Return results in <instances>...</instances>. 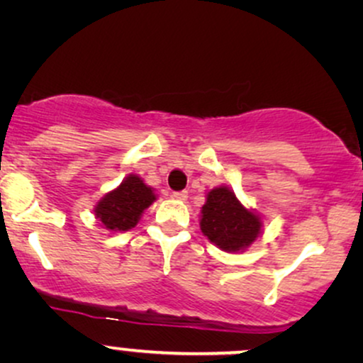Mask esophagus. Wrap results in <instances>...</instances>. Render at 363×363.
Instances as JSON below:
<instances>
[{"instance_id": "obj_1", "label": "esophagus", "mask_w": 363, "mask_h": 363, "mask_svg": "<svg viewBox=\"0 0 363 363\" xmlns=\"http://www.w3.org/2000/svg\"><path fill=\"white\" fill-rule=\"evenodd\" d=\"M172 199H177V201H186V199H187V191L172 192Z\"/></svg>"}]
</instances>
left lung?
Wrapping results in <instances>:
<instances>
[{
  "mask_svg": "<svg viewBox=\"0 0 363 363\" xmlns=\"http://www.w3.org/2000/svg\"><path fill=\"white\" fill-rule=\"evenodd\" d=\"M199 226L203 235L226 253H242L261 236L263 218L246 208L228 186H218L206 194Z\"/></svg>",
  "mask_w": 363,
  "mask_h": 363,
  "instance_id": "8db88e82",
  "label": "left lung"
}]
</instances>
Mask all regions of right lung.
Segmentation results:
<instances>
[{"label": "right lung", "mask_w": 363, "mask_h": 363, "mask_svg": "<svg viewBox=\"0 0 363 363\" xmlns=\"http://www.w3.org/2000/svg\"><path fill=\"white\" fill-rule=\"evenodd\" d=\"M157 199L154 189L137 174H128L116 189L108 191L95 204L94 214L105 229L123 233L135 228L144 211Z\"/></svg>", "instance_id": "1"}]
</instances>
